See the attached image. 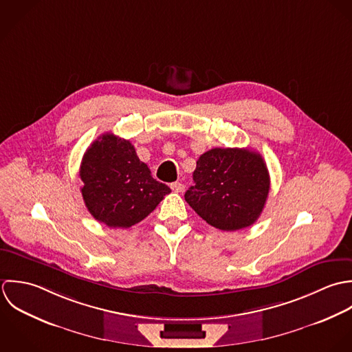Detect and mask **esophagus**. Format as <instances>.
Here are the masks:
<instances>
[{"instance_id": "obj_1", "label": "esophagus", "mask_w": 352, "mask_h": 352, "mask_svg": "<svg viewBox=\"0 0 352 352\" xmlns=\"http://www.w3.org/2000/svg\"><path fill=\"white\" fill-rule=\"evenodd\" d=\"M170 188H171V190L175 192V193H181V192L185 190V185L181 184V182H173V184L170 185Z\"/></svg>"}]
</instances>
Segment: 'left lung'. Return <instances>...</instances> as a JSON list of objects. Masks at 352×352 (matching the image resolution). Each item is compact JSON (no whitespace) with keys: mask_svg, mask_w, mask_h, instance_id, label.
<instances>
[{"mask_svg":"<svg viewBox=\"0 0 352 352\" xmlns=\"http://www.w3.org/2000/svg\"><path fill=\"white\" fill-rule=\"evenodd\" d=\"M186 203L208 224L236 231L252 226L264 210L270 173L263 156L248 148H213L193 173Z\"/></svg>","mask_w":352,"mask_h":352,"instance_id":"8db88e82","label":"left lung"}]
</instances>
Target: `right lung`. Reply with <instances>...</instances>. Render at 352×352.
I'll use <instances>...</instances> for the list:
<instances>
[{
    "instance_id": "1",
    "label": "right lung",
    "mask_w": 352,
    "mask_h": 352,
    "mask_svg": "<svg viewBox=\"0 0 352 352\" xmlns=\"http://www.w3.org/2000/svg\"><path fill=\"white\" fill-rule=\"evenodd\" d=\"M80 178L89 213L109 227L128 228L145 219L171 189L153 179L132 142L104 133L85 151Z\"/></svg>"
}]
</instances>
